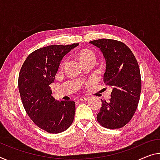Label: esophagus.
Here are the masks:
<instances>
[{"instance_id": "34e87169", "label": "esophagus", "mask_w": 160, "mask_h": 160, "mask_svg": "<svg viewBox=\"0 0 160 160\" xmlns=\"http://www.w3.org/2000/svg\"><path fill=\"white\" fill-rule=\"evenodd\" d=\"M88 99H89V98H85V97H82V98H80L79 99V100H80V101H85H85L88 100Z\"/></svg>"}]
</instances>
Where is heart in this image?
Instances as JSON below:
<instances>
[{
  "label": "heart",
  "instance_id": "obj_1",
  "mask_svg": "<svg viewBox=\"0 0 160 160\" xmlns=\"http://www.w3.org/2000/svg\"><path fill=\"white\" fill-rule=\"evenodd\" d=\"M77 56L80 61L82 63L90 61V60H94L95 59V52L89 49H82L77 53ZM64 65V61L61 62V66Z\"/></svg>",
  "mask_w": 160,
  "mask_h": 160
}]
</instances>
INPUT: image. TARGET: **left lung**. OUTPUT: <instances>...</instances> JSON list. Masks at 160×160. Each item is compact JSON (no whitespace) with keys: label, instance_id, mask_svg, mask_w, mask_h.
Masks as SVG:
<instances>
[{"label":"left lung","instance_id":"8db88e82","mask_svg":"<svg viewBox=\"0 0 160 160\" xmlns=\"http://www.w3.org/2000/svg\"><path fill=\"white\" fill-rule=\"evenodd\" d=\"M100 48L106 62L103 81L112 88L109 102L102 100L97 115L101 125L118 129L131 120L138 108L142 88L140 71L135 55L127 45L112 39L90 42Z\"/></svg>","mask_w":160,"mask_h":160}]
</instances>
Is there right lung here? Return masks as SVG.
<instances>
[{"label": "right lung", "instance_id": "add662e5", "mask_svg": "<svg viewBox=\"0 0 160 160\" xmlns=\"http://www.w3.org/2000/svg\"><path fill=\"white\" fill-rule=\"evenodd\" d=\"M78 45L39 48L27 57L20 70L18 89L25 110L35 125L49 133L62 132L74 120V101L55 100L50 85L54 82L63 57Z\"/></svg>", "mask_w": 160, "mask_h": 160}]
</instances>
